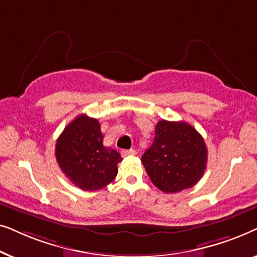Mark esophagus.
Wrapping results in <instances>:
<instances>
[{
  "mask_svg": "<svg viewBox=\"0 0 257 257\" xmlns=\"http://www.w3.org/2000/svg\"><path fill=\"white\" fill-rule=\"evenodd\" d=\"M121 154H122V157H132V156H136L137 151L132 150V149L131 150H122Z\"/></svg>",
  "mask_w": 257,
  "mask_h": 257,
  "instance_id": "obj_1",
  "label": "esophagus"
}]
</instances>
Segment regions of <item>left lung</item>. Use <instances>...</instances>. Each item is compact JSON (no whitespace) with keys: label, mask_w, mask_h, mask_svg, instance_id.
<instances>
[{"label":"left lung","mask_w":257,"mask_h":257,"mask_svg":"<svg viewBox=\"0 0 257 257\" xmlns=\"http://www.w3.org/2000/svg\"><path fill=\"white\" fill-rule=\"evenodd\" d=\"M142 163L151 181L165 193L191 188L202 178L207 147L201 135L185 121L160 120L152 146Z\"/></svg>","instance_id":"1"}]
</instances>
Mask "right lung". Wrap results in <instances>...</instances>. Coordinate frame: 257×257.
<instances>
[{
  "mask_svg": "<svg viewBox=\"0 0 257 257\" xmlns=\"http://www.w3.org/2000/svg\"><path fill=\"white\" fill-rule=\"evenodd\" d=\"M97 119L80 114L58 137L56 160L63 173L83 191H98L114 180L122 160L117 151L104 146Z\"/></svg>",
  "mask_w": 257,
  "mask_h": 257,
  "instance_id": "add662e5",
  "label": "right lung"
}]
</instances>
